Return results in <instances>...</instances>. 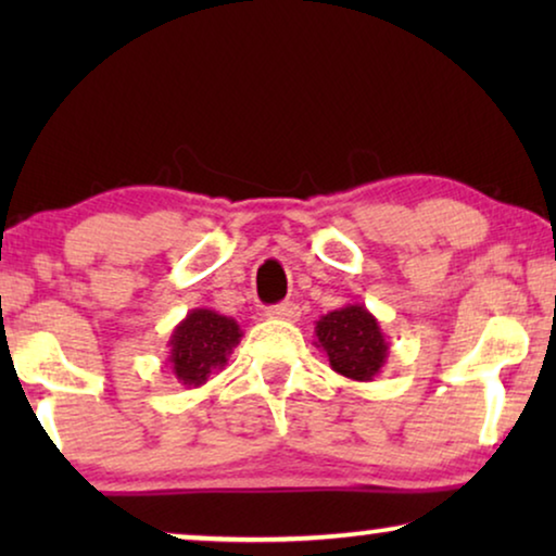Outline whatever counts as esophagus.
<instances>
[{"label":"esophagus","instance_id":"obj_1","mask_svg":"<svg viewBox=\"0 0 556 556\" xmlns=\"http://www.w3.org/2000/svg\"><path fill=\"white\" fill-rule=\"evenodd\" d=\"M265 316H270V318H283V321H299L301 308L295 306L293 301H286V303H278V306H270L268 311H265Z\"/></svg>","mask_w":556,"mask_h":556}]
</instances>
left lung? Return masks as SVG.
Here are the masks:
<instances>
[{"label":"left lung","instance_id":"8db88e82","mask_svg":"<svg viewBox=\"0 0 556 556\" xmlns=\"http://www.w3.org/2000/svg\"><path fill=\"white\" fill-rule=\"evenodd\" d=\"M329 367L354 382H371L390 356V341L364 303H346L316 321V341Z\"/></svg>","mask_w":556,"mask_h":556}]
</instances>
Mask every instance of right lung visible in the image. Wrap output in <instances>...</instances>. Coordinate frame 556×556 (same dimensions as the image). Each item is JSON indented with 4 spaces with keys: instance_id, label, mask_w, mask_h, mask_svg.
<instances>
[{
    "instance_id": "obj_1",
    "label": "right lung",
    "mask_w": 556,
    "mask_h": 556,
    "mask_svg": "<svg viewBox=\"0 0 556 556\" xmlns=\"http://www.w3.org/2000/svg\"><path fill=\"white\" fill-rule=\"evenodd\" d=\"M242 329L230 316L212 308H192L174 326L169 337V364L177 382L185 387H202L223 369L227 356L240 344Z\"/></svg>"
}]
</instances>
